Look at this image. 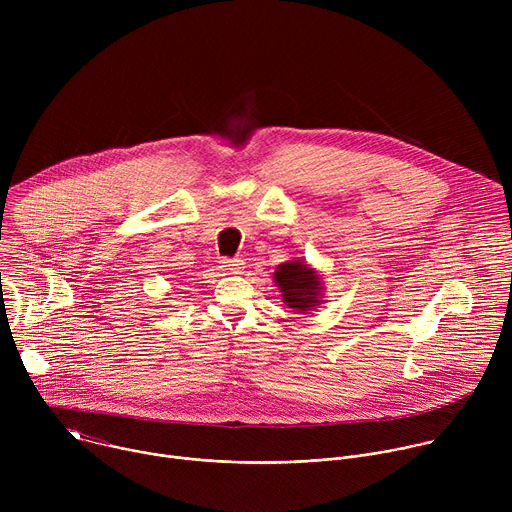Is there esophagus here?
I'll return each mask as SVG.
<instances>
[{"mask_svg": "<svg viewBox=\"0 0 512 512\" xmlns=\"http://www.w3.org/2000/svg\"><path fill=\"white\" fill-rule=\"evenodd\" d=\"M245 263L241 261V259H223L221 261V267H223V271H227V273H241L245 267H243Z\"/></svg>", "mask_w": 512, "mask_h": 512, "instance_id": "esophagus-1", "label": "esophagus"}]
</instances>
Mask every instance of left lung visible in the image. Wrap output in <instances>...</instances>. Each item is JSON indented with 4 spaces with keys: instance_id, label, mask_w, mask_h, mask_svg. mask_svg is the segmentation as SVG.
I'll list each match as a JSON object with an SVG mask.
<instances>
[{
    "instance_id": "left-lung-1",
    "label": "left lung",
    "mask_w": 512,
    "mask_h": 512,
    "mask_svg": "<svg viewBox=\"0 0 512 512\" xmlns=\"http://www.w3.org/2000/svg\"><path fill=\"white\" fill-rule=\"evenodd\" d=\"M273 279L281 291V298L287 308H294L298 312L314 310L322 304V281L316 269H312L302 259H291L277 265Z\"/></svg>"
}]
</instances>
